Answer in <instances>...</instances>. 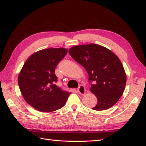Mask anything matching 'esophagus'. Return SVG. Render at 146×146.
I'll return each instance as SVG.
<instances>
[{
  "label": "esophagus",
  "mask_w": 146,
  "mask_h": 146,
  "mask_svg": "<svg viewBox=\"0 0 146 146\" xmlns=\"http://www.w3.org/2000/svg\"><path fill=\"white\" fill-rule=\"evenodd\" d=\"M78 93L81 94V95H84L86 93L85 88H84L83 85H80L78 88Z\"/></svg>",
  "instance_id": "34e87169"
}]
</instances>
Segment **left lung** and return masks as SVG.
<instances>
[{
  "instance_id": "left-lung-1",
  "label": "left lung",
  "mask_w": 146,
  "mask_h": 146,
  "mask_svg": "<svg viewBox=\"0 0 146 146\" xmlns=\"http://www.w3.org/2000/svg\"><path fill=\"white\" fill-rule=\"evenodd\" d=\"M69 53L82 65L93 81L90 91L97 98L92 109L103 111L113 106L123 94L126 74L121 60L112 51L98 44L72 46Z\"/></svg>"
}]
</instances>
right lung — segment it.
Masks as SVG:
<instances>
[{"label": "right lung", "mask_w": 146, "mask_h": 146, "mask_svg": "<svg viewBox=\"0 0 146 146\" xmlns=\"http://www.w3.org/2000/svg\"><path fill=\"white\" fill-rule=\"evenodd\" d=\"M64 48L39 50L26 60L18 76V84L23 99L35 110L51 113L64 106L70 93L55 84V70L66 55Z\"/></svg>", "instance_id": "obj_1"}]
</instances>
